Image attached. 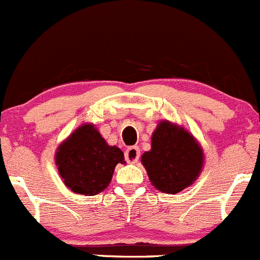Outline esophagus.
<instances>
[{
    "label": "esophagus",
    "mask_w": 260,
    "mask_h": 260,
    "mask_svg": "<svg viewBox=\"0 0 260 260\" xmlns=\"http://www.w3.org/2000/svg\"><path fill=\"white\" fill-rule=\"evenodd\" d=\"M140 157V150L138 147H130L125 152V159L127 163H137Z\"/></svg>",
    "instance_id": "1"
}]
</instances>
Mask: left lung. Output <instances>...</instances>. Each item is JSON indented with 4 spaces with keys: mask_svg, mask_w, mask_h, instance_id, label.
<instances>
[{
    "mask_svg": "<svg viewBox=\"0 0 260 260\" xmlns=\"http://www.w3.org/2000/svg\"><path fill=\"white\" fill-rule=\"evenodd\" d=\"M150 139L152 147L143 153L142 163L155 189L177 194L197 181L204 166V152L191 133L162 120Z\"/></svg>",
    "mask_w": 260,
    "mask_h": 260,
    "instance_id": "obj_1",
    "label": "left lung"
}]
</instances>
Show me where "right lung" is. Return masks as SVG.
Masks as SVG:
<instances>
[{
  "label": "right lung",
  "mask_w": 260,
  "mask_h": 260,
  "mask_svg": "<svg viewBox=\"0 0 260 260\" xmlns=\"http://www.w3.org/2000/svg\"><path fill=\"white\" fill-rule=\"evenodd\" d=\"M54 163L66 187L93 197L110 185L115 167L125 163V158L120 148L108 145L93 123H83L58 145Z\"/></svg>",
  "instance_id": "add662e5"
}]
</instances>
